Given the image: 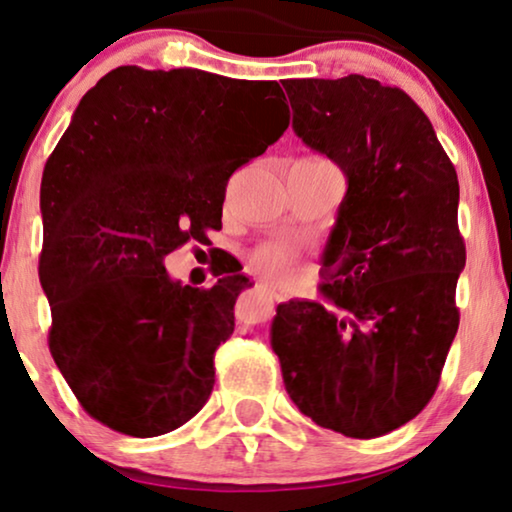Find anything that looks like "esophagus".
I'll return each mask as SVG.
<instances>
[{
    "mask_svg": "<svg viewBox=\"0 0 512 512\" xmlns=\"http://www.w3.org/2000/svg\"><path fill=\"white\" fill-rule=\"evenodd\" d=\"M260 288H262V292H267V295H269L271 299H276V302H281V299L285 297V292H283L281 288H276V285H267V283H262Z\"/></svg>",
    "mask_w": 512,
    "mask_h": 512,
    "instance_id": "34e87169",
    "label": "esophagus"
}]
</instances>
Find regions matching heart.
Masks as SVG:
<instances>
[{"mask_svg": "<svg viewBox=\"0 0 512 512\" xmlns=\"http://www.w3.org/2000/svg\"><path fill=\"white\" fill-rule=\"evenodd\" d=\"M250 264L264 276L288 278L292 274V267H295V252L288 245L269 243L252 252Z\"/></svg>", "mask_w": 512, "mask_h": 512, "instance_id": "b5f03b06", "label": "heart"}]
</instances>
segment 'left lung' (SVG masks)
I'll return each instance as SVG.
<instances>
[{
  "instance_id": "8db88e82",
  "label": "left lung",
  "mask_w": 512,
  "mask_h": 512,
  "mask_svg": "<svg viewBox=\"0 0 512 512\" xmlns=\"http://www.w3.org/2000/svg\"><path fill=\"white\" fill-rule=\"evenodd\" d=\"M283 88L295 133L349 189L325 245L323 299L278 304L271 346L299 412L346 438H379L428 405L459 330V180L400 88L360 74Z\"/></svg>"
}]
</instances>
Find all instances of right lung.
<instances>
[{"label":"right lung","mask_w":512,"mask_h":512,"mask_svg":"<svg viewBox=\"0 0 512 512\" xmlns=\"http://www.w3.org/2000/svg\"><path fill=\"white\" fill-rule=\"evenodd\" d=\"M290 124L276 81L203 70L105 74L74 109L42 177L39 281L49 349L79 405L133 438L187 424L215 384L250 278L170 281L163 257L222 229L236 168Z\"/></svg>","instance_id":"obj_1"}]
</instances>
